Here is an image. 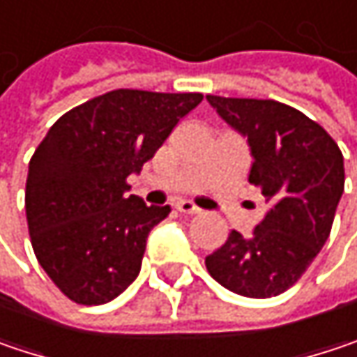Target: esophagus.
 <instances>
[{"label": "esophagus", "mask_w": 357, "mask_h": 357, "mask_svg": "<svg viewBox=\"0 0 357 357\" xmlns=\"http://www.w3.org/2000/svg\"><path fill=\"white\" fill-rule=\"evenodd\" d=\"M174 207H176V211L187 213V215H199V213H201V209H199L195 203H191V201H178Z\"/></svg>", "instance_id": "esophagus-1"}]
</instances>
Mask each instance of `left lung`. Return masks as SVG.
<instances>
[{"label":"left lung","instance_id":"left-lung-1","mask_svg":"<svg viewBox=\"0 0 357 357\" xmlns=\"http://www.w3.org/2000/svg\"><path fill=\"white\" fill-rule=\"evenodd\" d=\"M207 101L248 138L254 156L248 181L270 211L252 238L234 229L205 266L231 293L276 296L305 274L331 234L344 192V154L317 121L287 103L217 95Z\"/></svg>","mask_w":357,"mask_h":357}]
</instances>
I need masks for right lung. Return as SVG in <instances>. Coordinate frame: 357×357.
<instances>
[{
  "instance_id": "right-lung-1",
  "label": "right lung",
  "mask_w": 357,
  "mask_h": 357,
  "mask_svg": "<svg viewBox=\"0 0 357 357\" xmlns=\"http://www.w3.org/2000/svg\"><path fill=\"white\" fill-rule=\"evenodd\" d=\"M201 93L115 89L54 121L30 158L26 219L40 266L79 305H103L142 266L148 234L170 207L128 195Z\"/></svg>"
}]
</instances>
